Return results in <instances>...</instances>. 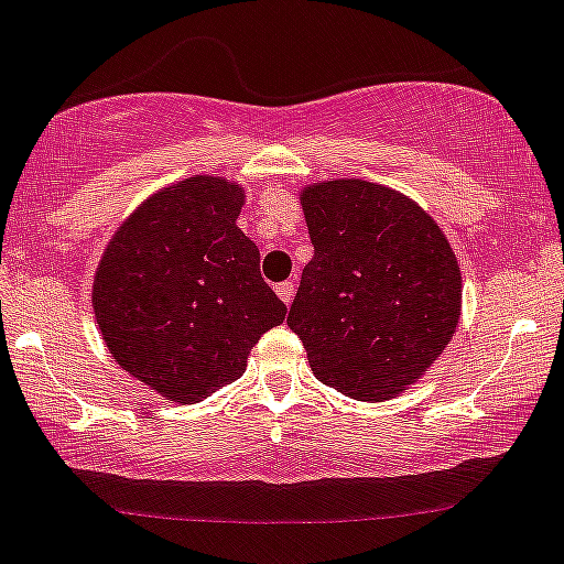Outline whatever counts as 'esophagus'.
I'll use <instances>...</instances> for the list:
<instances>
[{
    "instance_id": "obj_1",
    "label": "esophagus",
    "mask_w": 564,
    "mask_h": 564,
    "mask_svg": "<svg viewBox=\"0 0 564 564\" xmlns=\"http://www.w3.org/2000/svg\"><path fill=\"white\" fill-rule=\"evenodd\" d=\"M275 292H278V297L286 302V305H292L294 292H297V286H294V281H283V283H278Z\"/></svg>"
}]
</instances>
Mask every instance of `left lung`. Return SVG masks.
Listing matches in <instances>:
<instances>
[{
	"label": "left lung",
	"mask_w": 564,
	"mask_h": 564,
	"mask_svg": "<svg viewBox=\"0 0 564 564\" xmlns=\"http://www.w3.org/2000/svg\"><path fill=\"white\" fill-rule=\"evenodd\" d=\"M313 259L289 307L313 376L354 400L411 387L452 340L462 275L437 224L367 181L302 192Z\"/></svg>",
	"instance_id": "8db88e82"
}]
</instances>
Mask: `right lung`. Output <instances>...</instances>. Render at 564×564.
Returning <instances> with one entry per match:
<instances>
[{
  "instance_id": "obj_1",
  "label": "right lung",
  "mask_w": 564,
  "mask_h": 564,
  "mask_svg": "<svg viewBox=\"0 0 564 564\" xmlns=\"http://www.w3.org/2000/svg\"><path fill=\"white\" fill-rule=\"evenodd\" d=\"M240 207L232 183L188 177L142 203L97 267L94 313L112 359L183 405L237 381L286 318L257 242L237 229Z\"/></svg>"
}]
</instances>
